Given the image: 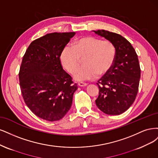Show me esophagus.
<instances>
[{"label": "esophagus", "mask_w": 158, "mask_h": 158, "mask_svg": "<svg viewBox=\"0 0 158 158\" xmlns=\"http://www.w3.org/2000/svg\"><path fill=\"white\" fill-rule=\"evenodd\" d=\"M77 85L79 86H81V87H83V86H85L87 85V84H86V83H83V82H79Z\"/></svg>", "instance_id": "1"}]
</instances>
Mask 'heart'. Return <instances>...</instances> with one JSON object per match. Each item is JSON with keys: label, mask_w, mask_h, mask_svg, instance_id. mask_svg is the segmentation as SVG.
Masks as SVG:
<instances>
[{"label": "heart", "mask_w": 158, "mask_h": 158, "mask_svg": "<svg viewBox=\"0 0 158 158\" xmlns=\"http://www.w3.org/2000/svg\"><path fill=\"white\" fill-rule=\"evenodd\" d=\"M115 56L114 45L108 40L86 37L76 41L73 47L67 44L60 54L63 68L72 73L78 67L81 59L84 66L73 73L76 81L93 80L105 75L112 67Z\"/></svg>", "instance_id": "b5f03b06"}]
</instances>
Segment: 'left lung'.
Listing matches in <instances>:
<instances>
[{"label":"left lung","mask_w":158,"mask_h":158,"mask_svg":"<svg viewBox=\"0 0 158 158\" xmlns=\"http://www.w3.org/2000/svg\"><path fill=\"white\" fill-rule=\"evenodd\" d=\"M110 41L115 49L110 72L98 81L99 95L95 102L108 115H119L133 104L139 90L140 68L133 46L121 35L106 30L93 31Z\"/></svg>","instance_id":"left-lung-1"}]
</instances>
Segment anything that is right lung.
<instances>
[{"mask_svg": "<svg viewBox=\"0 0 158 158\" xmlns=\"http://www.w3.org/2000/svg\"><path fill=\"white\" fill-rule=\"evenodd\" d=\"M75 32L52 33L34 40L25 52L19 72V85L25 104L43 119L63 118L77 89L63 69L60 54Z\"/></svg>", "mask_w": 158, "mask_h": 158, "instance_id": "obj_1", "label": "right lung"}]
</instances>
